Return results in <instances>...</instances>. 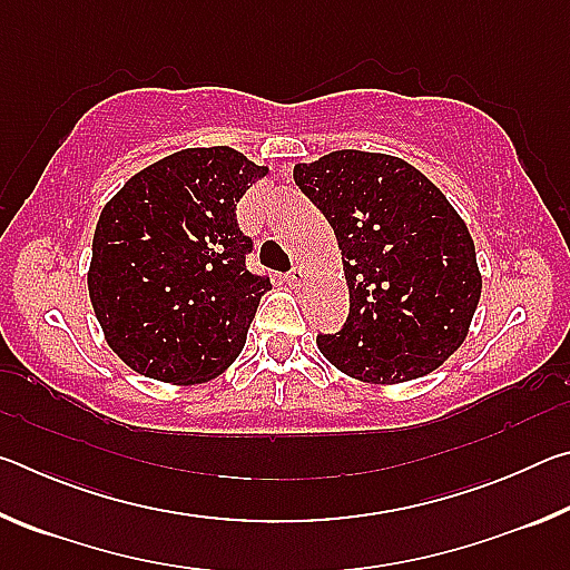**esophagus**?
<instances>
[{"label":"esophagus","mask_w":570,"mask_h":570,"mask_svg":"<svg viewBox=\"0 0 570 570\" xmlns=\"http://www.w3.org/2000/svg\"><path fill=\"white\" fill-rule=\"evenodd\" d=\"M286 282L292 286H302L306 282V268L304 266H294L292 272L286 274Z\"/></svg>","instance_id":"esophagus-1"}]
</instances>
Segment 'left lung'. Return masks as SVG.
<instances>
[{
  "label": "left lung",
  "instance_id": "obj_1",
  "mask_svg": "<svg viewBox=\"0 0 570 570\" xmlns=\"http://www.w3.org/2000/svg\"><path fill=\"white\" fill-rule=\"evenodd\" d=\"M296 186L342 248L350 316L316 346L346 377L400 384L435 372L460 350L482 276L465 220L407 160L334 150L296 163Z\"/></svg>",
  "mask_w": 570,
  "mask_h": 570
}]
</instances>
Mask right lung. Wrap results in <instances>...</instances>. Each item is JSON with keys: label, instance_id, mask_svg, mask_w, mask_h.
<instances>
[{"label": "right lung", "instance_id": "add662e5", "mask_svg": "<svg viewBox=\"0 0 570 570\" xmlns=\"http://www.w3.org/2000/svg\"><path fill=\"white\" fill-rule=\"evenodd\" d=\"M268 176L228 146L186 148L125 183L92 236L88 288L105 342L132 372L200 384L234 364L258 302L236 204Z\"/></svg>", "mask_w": 570, "mask_h": 570}]
</instances>
